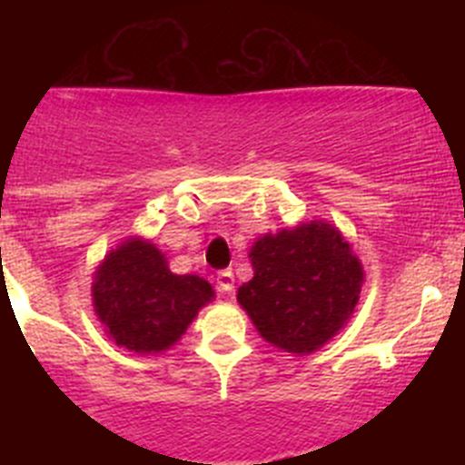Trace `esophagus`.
Segmentation results:
<instances>
[{"label":"esophagus","instance_id":"34e87169","mask_svg":"<svg viewBox=\"0 0 465 465\" xmlns=\"http://www.w3.org/2000/svg\"><path fill=\"white\" fill-rule=\"evenodd\" d=\"M215 283H218V290L223 294H229L233 290V272L232 270H220L215 274Z\"/></svg>","mask_w":465,"mask_h":465}]
</instances>
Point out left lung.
Here are the masks:
<instances>
[{"mask_svg": "<svg viewBox=\"0 0 465 465\" xmlns=\"http://www.w3.org/2000/svg\"><path fill=\"white\" fill-rule=\"evenodd\" d=\"M250 259L254 276L238 288V302L261 335L288 353H312L326 344L360 299L362 265L326 223L267 233Z\"/></svg>", "mask_w": 465, "mask_h": 465, "instance_id": "8db88e82", "label": "left lung"}]
</instances>
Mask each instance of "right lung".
I'll return each instance as SVG.
<instances>
[{"label":"right lung","mask_w":465,"mask_h":465,"mask_svg":"<svg viewBox=\"0 0 465 465\" xmlns=\"http://www.w3.org/2000/svg\"><path fill=\"white\" fill-rule=\"evenodd\" d=\"M94 308L116 344L137 353L168 349L189 328L213 290L195 274H173L145 241L112 252L94 279Z\"/></svg>","instance_id":"right-lung-1"}]
</instances>
